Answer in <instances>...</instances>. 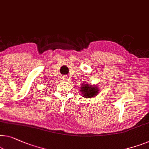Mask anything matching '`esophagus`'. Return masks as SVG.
<instances>
[{
    "mask_svg": "<svg viewBox=\"0 0 149 149\" xmlns=\"http://www.w3.org/2000/svg\"><path fill=\"white\" fill-rule=\"evenodd\" d=\"M62 79H63L64 81H66V80H68V77L63 76V77H62Z\"/></svg>",
    "mask_w": 149,
    "mask_h": 149,
    "instance_id": "esophagus-1",
    "label": "esophagus"
}]
</instances>
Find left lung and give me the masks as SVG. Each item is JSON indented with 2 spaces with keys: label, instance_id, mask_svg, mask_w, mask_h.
Wrapping results in <instances>:
<instances>
[{
  "label": "left lung",
  "instance_id": "left-lung-1",
  "mask_svg": "<svg viewBox=\"0 0 149 149\" xmlns=\"http://www.w3.org/2000/svg\"><path fill=\"white\" fill-rule=\"evenodd\" d=\"M81 92L83 95V97L86 98H91L98 94L99 89L95 86L89 85H85L83 84V85H81Z\"/></svg>",
  "mask_w": 149,
  "mask_h": 149
}]
</instances>
